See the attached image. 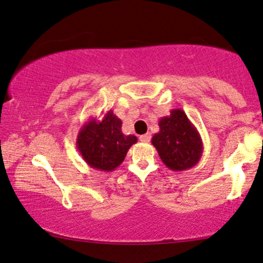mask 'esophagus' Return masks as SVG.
I'll return each mask as SVG.
<instances>
[{
    "label": "esophagus",
    "mask_w": 263,
    "mask_h": 263,
    "mask_svg": "<svg viewBox=\"0 0 263 263\" xmlns=\"http://www.w3.org/2000/svg\"><path fill=\"white\" fill-rule=\"evenodd\" d=\"M140 141H142V142H148L151 140V134L150 133H146V134H144V135H140Z\"/></svg>",
    "instance_id": "esophagus-1"
}]
</instances>
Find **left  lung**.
<instances>
[{"mask_svg": "<svg viewBox=\"0 0 263 263\" xmlns=\"http://www.w3.org/2000/svg\"><path fill=\"white\" fill-rule=\"evenodd\" d=\"M160 132L152 137L160 158L174 172L186 171L199 163L203 152L200 133L183 109L174 108L158 122Z\"/></svg>", "mask_w": 263, "mask_h": 263, "instance_id": "obj_1", "label": "left lung"}]
</instances>
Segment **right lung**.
<instances>
[{
    "label": "right lung",
    "instance_id": "right-lung-1",
    "mask_svg": "<svg viewBox=\"0 0 263 263\" xmlns=\"http://www.w3.org/2000/svg\"><path fill=\"white\" fill-rule=\"evenodd\" d=\"M138 141L135 135L122 133V121L112 109L102 119L92 117L84 123L77 138V148L89 167L102 172L115 171L126 152Z\"/></svg>",
    "mask_w": 263,
    "mask_h": 263
}]
</instances>
